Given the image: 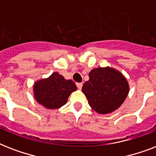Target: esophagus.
Listing matches in <instances>:
<instances>
[{
    "label": "esophagus",
    "mask_w": 156,
    "mask_h": 156,
    "mask_svg": "<svg viewBox=\"0 0 156 156\" xmlns=\"http://www.w3.org/2000/svg\"><path fill=\"white\" fill-rule=\"evenodd\" d=\"M76 85H77V87H78V88L79 90H81L82 87H83V83H76Z\"/></svg>",
    "instance_id": "34e87169"
}]
</instances>
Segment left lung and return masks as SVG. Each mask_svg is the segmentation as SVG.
Segmentation results:
<instances>
[{"mask_svg":"<svg viewBox=\"0 0 156 156\" xmlns=\"http://www.w3.org/2000/svg\"><path fill=\"white\" fill-rule=\"evenodd\" d=\"M82 90L94 111L108 114L121 106L128 95L129 86L120 71L107 66L93 69Z\"/></svg>","mask_w":156,"mask_h":156,"instance_id":"left-lung-1","label":"left lung"}]
</instances>
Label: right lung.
Returning a JSON list of instances; mask_svg holds the SVG:
<instances>
[{
  "label": "right lung",
  "instance_id": "right-lung-1",
  "mask_svg": "<svg viewBox=\"0 0 156 156\" xmlns=\"http://www.w3.org/2000/svg\"><path fill=\"white\" fill-rule=\"evenodd\" d=\"M77 90L75 83L66 80L57 72L47 78L37 80L33 85L35 100L47 109H57L67 103L69 96Z\"/></svg>",
  "mask_w": 156,
  "mask_h": 156
}]
</instances>
